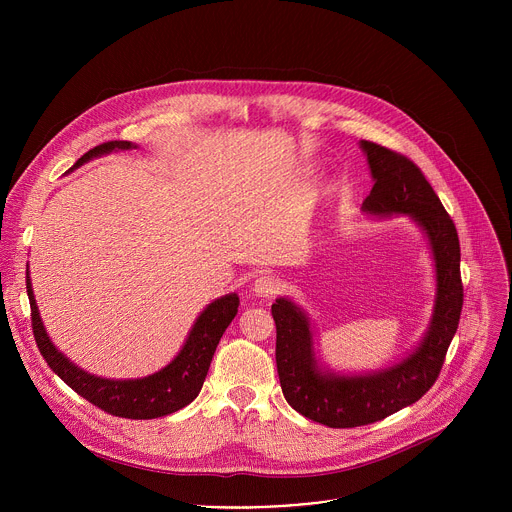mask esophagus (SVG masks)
Masks as SVG:
<instances>
[{"instance_id": "1", "label": "esophagus", "mask_w": 512, "mask_h": 512, "mask_svg": "<svg viewBox=\"0 0 512 512\" xmlns=\"http://www.w3.org/2000/svg\"><path fill=\"white\" fill-rule=\"evenodd\" d=\"M281 289V283L273 275H261L253 283V294L259 298H271Z\"/></svg>"}]
</instances>
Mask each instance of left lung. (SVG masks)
<instances>
[{"instance_id":"obj_1","label":"left lung","mask_w":512,"mask_h":512,"mask_svg":"<svg viewBox=\"0 0 512 512\" xmlns=\"http://www.w3.org/2000/svg\"><path fill=\"white\" fill-rule=\"evenodd\" d=\"M360 148L375 182L362 210L407 214L421 227L435 263V304L423 340L401 362L369 375H336L318 367L304 310L287 298L275 300L271 314L283 397L298 413L328 427L369 425L419 401L440 377L464 304L458 231L431 184L409 158L367 139H360Z\"/></svg>"}]
</instances>
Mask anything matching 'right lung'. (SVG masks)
Instances as JSON below:
<instances>
[{
	"label": "right lung",
	"instance_id": "1",
	"mask_svg": "<svg viewBox=\"0 0 512 512\" xmlns=\"http://www.w3.org/2000/svg\"><path fill=\"white\" fill-rule=\"evenodd\" d=\"M131 148H137V145L131 141L101 143L97 148L89 150L83 158H79L72 168L83 166L91 158H99L111 152L131 150ZM26 289H28L30 310H32L34 338L40 354L48 362V367L83 399H87L95 407L115 417H125V419H156V417L170 415L186 407L188 403H192L202 389L218 340H221V336L225 334L227 326L233 322L239 310L237 294H227L223 298L214 300L196 318L182 350L176 354V358L168 364V367L143 379L115 381V379H101L83 371L52 344L34 300L32 281L28 271H26Z\"/></svg>",
	"mask_w": 512,
	"mask_h": 512
}]
</instances>
